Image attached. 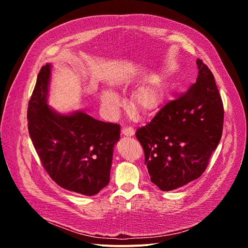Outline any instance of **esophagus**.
<instances>
[{
  "mask_svg": "<svg viewBox=\"0 0 248 248\" xmlns=\"http://www.w3.org/2000/svg\"><path fill=\"white\" fill-rule=\"evenodd\" d=\"M134 129L131 128V127H124L122 129V134L125 137H133L134 136Z\"/></svg>",
  "mask_w": 248,
  "mask_h": 248,
  "instance_id": "obj_1",
  "label": "esophagus"
}]
</instances>
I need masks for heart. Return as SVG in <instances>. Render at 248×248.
<instances>
[{
  "label": "heart",
  "instance_id": "heart-1",
  "mask_svg": "<svg viewBox=\"0 0 248 248\" xmlns=\"http://www.w3.org/2000/svg\"><path fill=\"white\" fill-rule=\"evenodd\" d=\"M164 99L162 89L155 84H146L139 87L133 92L130 106L142 116L153 115L161 108ZM102 106L109 111H115L120 106L117 93L111 90H104L101 94Z\"/></svg>",
  "mask_w": 248,
  "mask_h": 248
}]
</instances>
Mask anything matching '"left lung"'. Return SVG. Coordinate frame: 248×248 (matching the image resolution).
Here are the masks:
<instances>
[{
    "instance_id": "8db88e82",
    "label": "left lung",
    "mask_w": 248,
    "mask_h": 248,
    "mask_svg": "<svg viewBox=\"0 0 248 248\" xmlns=\"http://www.w3.org/2000/svg\"><path fill=\"white\" fill-rule=\"evenodd\" d=\"M197 64V81L136 133L151 182L162 191L201 177L221 139V97L208 66L200 59Z\"/></svg>"
}]
</instances>
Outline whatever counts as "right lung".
Returning a JSON list of instances; mask_svg holds the SVG:
<instances>
[{"instance_id":"obj_1","label":"right lung","mask_w":248,"mask_h":248,"mask_svg":"<svg viewBox=\"0 0 248 248\" xmlns=\"http://www.w3.org/2000/svg\"><path fill=\"white\" fill-rule=\"evenodd\" d=\"M51 64L42 66L28 107L29 134L44 169L62 188L91 197L109 182L120 125L47 104Z\"/></svg>"}]
</instances>
